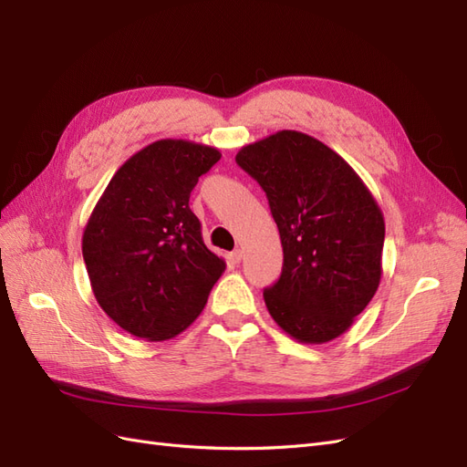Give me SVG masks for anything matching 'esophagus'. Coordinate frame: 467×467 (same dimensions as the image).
Masks as SVG:
<instances>
[{
	"label": "esophagus",
	"mask_w": 467,
	"mask_h": 467,
	"mask_svg": "<svg viewBox=\"0 0 467 467\" xmlns=\"http://www.w3.org/2000/svg\"><path fill=\"white\" fill-rule=\"evenodd\" d=\"M242 257H244V253L239 251V249H235L234 253H230V263L232 265H239V263H242Z\"/></svg>",
	"instance_id": "esophagus-1"
}]
</instances>
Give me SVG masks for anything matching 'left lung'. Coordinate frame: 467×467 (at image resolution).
<instances>
[{"instance_id": "8db88e82", "label": "left lung", "mask_w": 467, "mask_h": 467, "mask_svg": "<svg viewBox=\"0 0 467 467\" xmlns=\"http://www.w3.org/2000/svg\"><path fill=\"white\" fill-rule=\"evenodd\" d=\"M235 161L265 191L285 253L263 292L268 314L296 341H333L379 286L386 223L376 199L341 155L304 132L266 136Z\"/></svg>"}]
</instances>
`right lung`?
<instances>
[{
	"instance_id": "1",
	"label": "right lung",
	"mask_w": 467,
	"mask_h": 467,
	"mask_svg": "<svg viewBox=\"0 0 467 467\" xmlns=\"http://www.w3.org/2000/svg\"><path fill=\"white\" fill-rule=\"evenodd\" d=\"M222 158L189 140H158L112 175L83 232L91 290L119 327L167 341L201 316L225 271L189 206L199 177Z\"/></svg>"
}]
</instances>
